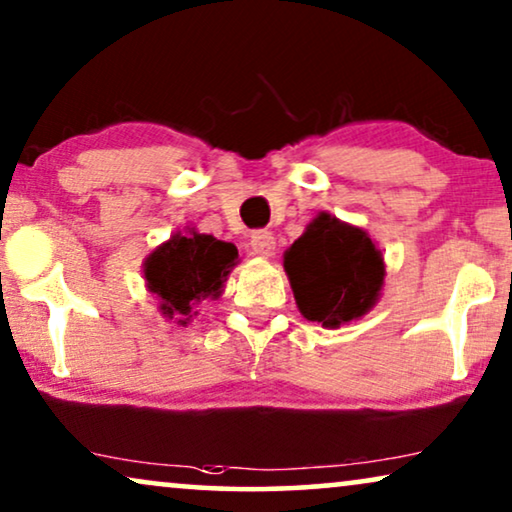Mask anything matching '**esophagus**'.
Masks as SVG:
<instances>
[{"instance_id":"34e87169","label":"esophagus","mask_w":512,"mask_h":512,"mask_svg":"<svg viewBox=\"0 0 512 512\" xmlns=\"http://www.w3.org/2000/svg\"><path fill=\"white\" fill-rule=\"evenodd\" d=\"M248 248H250L252 255H257V257H271V255H274V250H276V238L267 229L252 231Z\"/></svg>"}]
</instances>
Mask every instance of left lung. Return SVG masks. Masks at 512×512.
<instances>
[{
  "label": "left lung",
  "instance_id": "obj_1",
  "mask_svg": "<svg viewBox=\"0 0 512 512\" xmlns=\"http://www.w3.org/2000/svg\"><path fill=\"white\" fill-rule=\"evenodd\" d=\"M285 274L304 318L339 327L377 304L384 288V257L367 231L320 213L285 250Z\"/></svg>",
  "mask_w": 512,
  "mask_h": 512
}]
</instances>
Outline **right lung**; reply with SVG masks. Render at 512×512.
<instances>
[{"label":"right lung","mask_w":512,"mask_h":512,"mask_svg":"<svg viewBox=\"0 0 512 512\" xmlns=\"http://www.w3.org/2000/svg\"><path fill=\"white\" fill-rule=\"evenodd\" d=\"M238 262L234 243L217 241L189 229L173 234L145 260L147 290L161 299L159 309L177 325H187L196 316L201 299H217L229 271Z\"/></svg>","instance_id":"obj_1"}]
</instances>
